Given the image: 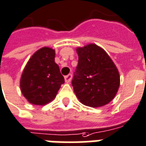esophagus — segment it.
<instances>
[{
  "label": "esophagus",
  "instance_id": "1",
  "mask_svg": "<svg viewBox=\"0 0 146 146\" xmlns=\"http://www.w3.org/2000/svg\"><path fill=\"white\" fill-rule=\"evenodd\" d=\"M71 78H72V75L71 74H69V75H66L64 77V79H65V82H67V83H69L71 80Z\"/></svg>",
  "mask_w": 146,
  "mask_h": 146
}]
</instances>
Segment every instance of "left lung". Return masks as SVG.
<instances>
[{
  "label": "left lung",
  "instance_id": "8db88e82",
  "mask_svg": "<svg viewBox=\"0 0 146 146\" xmlns=\"http://www.w3.org/2000/svg\"><path fill=\"white\" fill-rule=\"evenodd\" d=\"M78 64L72 86L82 104L98 108L116 95L120 77L116 66L104 49L96 44L78 47Z\"/></svg>",
  "mask_w": 146,
  "mask_h": 146
}]
</instances>
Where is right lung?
Wrapping results in <instances>:
<instances>
[{"label":"right lung","mask_w":146,"mask_h":146,"mask_svg":"<svg viewBox=\"0 0 146 146\" xmlns=\"http://www.w3.org/2000/svg\"><path fill=\"white\" fill-rule=\"evenodd\" d=\"M64 78L55 62V50L43 47L32 55L20 78V90L29 103L45 105L54 100Z\"/></svg>","instance_id":"right-lung-1"}]
</instances>
